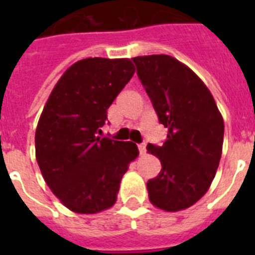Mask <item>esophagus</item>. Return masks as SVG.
Instances as JSON below:
<instances>
[{"instance_id":"34e87169","label":"esophagus","mask_w":255,"mask_h":255,"mask_svg":"<svg viewBox=\"0 0 255 255\" xmlns=\"http://www.w3.org/2000/svg\"><path fill=\"white\" fill-rule=\"evenodd\" d=\"M137 148H139L140 155H144V153H145V151H147V145H145V143L137 144Z\"/></svg>"}]
</instances>
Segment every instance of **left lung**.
I'll return each instance as SVG.
<instances>
[{"mask_svg":"<svg viewBox=\"0 0 255 255\" xmlns=\"http://www.w3.org/2000/svg\"><path fill=\"white\" fill-rule=\"evenodd\" d=\"M136 74L168 129L161 145L148 144L161 170L148 180L149 200L167 212L197 202L209 189L220 164L224 120L213 96L196 74L169 55L132 58Z\"/></svg>","mask_w":255,"mask_h":255,"instance_id":"obj_1","label":"left lung"}]
</instances>
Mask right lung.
<instances>
[{
    "instance_id": "1",
    "label": "right lung",
    "mask_w": 255,
    "mask_h": 255,
    "mask_svg": "<svg viewBox=\"0 0 255 255\" xmlns=\"http://www.w3.org/2000/svg\"><path fill=\"white\" fill-rule=\"evenodd\" d=\"M129 59L87 58L54 87L35 131L43 178L73 212L99 213L116 201L120 180L139 155L136 144L100 137L107 110L131 81Z\"/></svg>"
}]
</instances>
